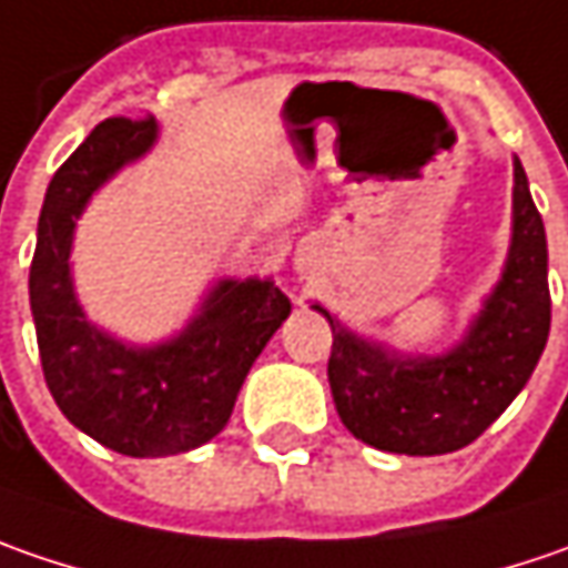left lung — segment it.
Returning a JSON list of instances; mask_svg holds the SVG:
<instances>
[{"label":"left lung","instance_id":"1","mask_svg":"<svg viewBox=\"0 0 568 568\" xmlns=\"http://www.w3.org/2000/svg\"><path fill=\"white\" fill-rule=\"evenodd\" d=\"M327 362L343 426L372 448L394 455H448L480 438L528 384L550 333L547 235L528 174L515 159L511 247L503 280L467 336L442 356H400L368 343L331 311Z\"/></svg>","mask_w":568,"mask_h":568}]
</instances>
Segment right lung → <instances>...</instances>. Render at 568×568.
Here are the masks:
<instances>
[{
  "instance_id": "right-lung-1",
  "label": "right lung",
  "mask_w": 568,
  "mask_h": 568,
  "mask_svg": "<svg viewBox=\"0 0 568 568\" xmlns=\"http://www.w3.org/2000/svg\"><path fill=\"white\" fill-rule=\"evenodd\" d=\"M155 136L152 116H111L62 161L43 196L28 280L40 365L57 407L75 429L130 457L181 455L225 429L254 358L292 311L270 280H222L184 333L159 346L136 349L88 324L69 273L75 219Z\"/></svg>"
}]
</instances>
